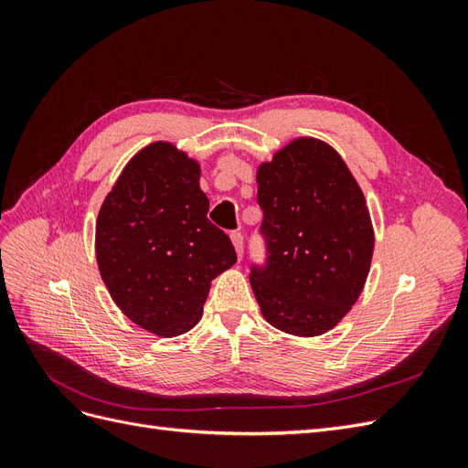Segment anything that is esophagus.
Here are the masks:
<instances>
[{
	"label": "esophagus",
	"instance_id": "esophagus-1",
	"mask_svg": "<svg viewBox=\"0 0 468 468\" xmlns=\"http://www.w3.org/2000/svg\"><path fill=\"white\" fill-rule=\"evenodd\" d=\"M232 244H234V250L238 253V258H242V253H244V236L239 234V232H234L232 234Z\"/></svg>",
	"mask_w": 468,
	"mask_h": 468
}]
</instances>
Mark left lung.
Instances as JSON below:
<instances>
[{
  "label": "left lung",
  "instance_id": "1",
  "mask_svg": "<svg viewBox=\"0 0 468 468\" xmlns=\"http://www.w3.org/2000/svg\"><path fill=\"white\" fill-rule=\"evenodd\" d=\"M265 267L250 282L277 330L325 334L356 304L369 275L375 234L365 197L330 144L296 138L258 167Z\"/></svg>",
  "mask_w": 468,
  "mask_h": 468
}]
</instances>
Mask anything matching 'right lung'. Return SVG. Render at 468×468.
Wrapping results in <instances>:
<instances>
[{"instance_id": "right-lung-1", "label": "right lung", "mask_w": 468, "mask_h": 468, "mask_svg": "<svg viewBox=\"0 0 468 468\" xmlns=\"http://www.w3.org/2000/svg\"><path fill=\"white\" fill-rule=\"evenodd\" d=\"M201 167L169 143L126 164L95 224V253L112 301L140 328L172 337L203 316L210 281L236 263L207 218Z\"/></svg>"}]
</instances>
